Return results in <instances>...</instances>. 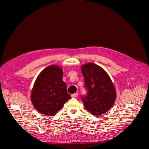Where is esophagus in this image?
Masks as SVG:
<instances>
[{
	"instance_id": "1",
	"label": "esophagus",
	"mask_w": 149,
	"mask_h": 149,
	"mask_svg": "<svg viewBox=\"0 0 149 149\" xmlns=\"http://www.w3.org/2000/svg\"><path fill=\"white\" fill-rule=\"evenodd\" d=\"M78 95H79V93L76 92V93H74V94H72V95H71V97H72V98H75V97H77Z\"/></svg>"
}]
</instances>
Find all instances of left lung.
<instances>
[{"label":"left lung","instance_id":"1","mask_svg":"<svg viewBox=\"0 0 149 149\" xmlns=\"http://www.w3.org/2000/svg\"><path fill=\"white\" fill-rule=\"evenodd\" d=\"M81 72L88 93L81 100L84 107L94 115H100L110 109L116 97L114 85L107 73L100 66L89 63L83 65Z\"/></svg>","mask_w":149,"mask_h":149}]
</instances>
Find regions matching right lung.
Here are the masks:
<instances>
[{"label": "right lung", "mask_w": 149, "mask_h": 149, "mask_svg": "<svg viewBox=\"0 0 149 149\" xmlns=\"http://www.w3.org/2000/svg\"><path fill=\"white\" fill-rule=\"evenodd\" d=\"M62 77L63 69L57 65L46 68L37 77L31 91V100L39 112L52 116L71 98Z\"/></svg>", "instance_id": "obj_1"}]
</instances>
